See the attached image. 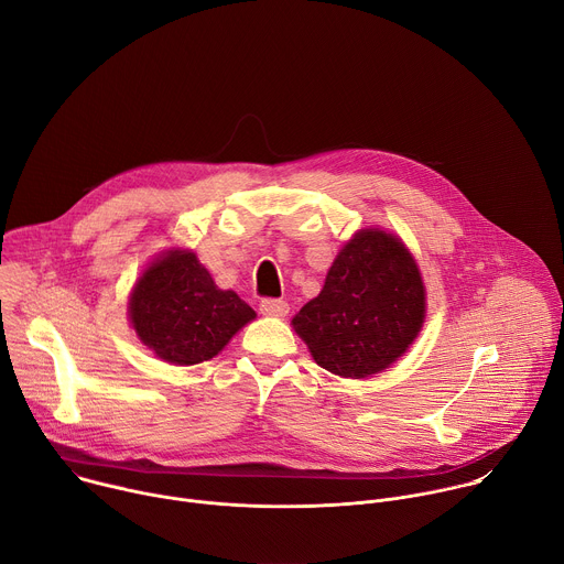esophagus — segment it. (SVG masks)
<instances>
[{
    "instance_id": "esophagus-1",
    "label": "esophagus",
    "mask_w": 564,
    "mask_h": 564,
    "mask_svg": "<svg viewBox=\"0 0 564 564\" xmlns=\"http://www.w3.org/2000/svg\"><path fill=\"white\" fill-rule=\"evenodd\" d=\"M259 307L263 314H270V316H285L290 312V305L283 299H263Z\"/></svg>"
}]
</instances>
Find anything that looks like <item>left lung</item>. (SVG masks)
Segmentation results:
<instances>
[{"instance_id": "1", "label": "left lung", "mask_w": 564, "mask_h": 564, "mask_svg": "<svg viewBox=\"0 0 564 564\" xmlns=\"http://www.w3.org/2000/svg\"><path fill=\"white\" fill-rule=\"evenodd\" d=\"M424 312V283L404 243L381 229H364L339 252L324 290L299 310L292 326L321 368L361 379L406 352Z\"/></svg>"}]
</instances>
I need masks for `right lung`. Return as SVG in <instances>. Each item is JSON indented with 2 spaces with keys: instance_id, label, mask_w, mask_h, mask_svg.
<instances>
[{
  "instance_id": "1",
  "label": "right lung",
  "mask_w": 564,
  "mask_h": 564,
  "mask_svg": "<svg viewBox=\"0 0 564 564\" xmlns=\"http://www.w3.org/2000/svg\"><path fill=\"white\" fill-rule=\"evenodd\" d=\"M131 324L160 359L192 366L218 355L257 312L231 290H218L192 252L151 263L129 303Z\"/></svg>"
}]
</instances>
